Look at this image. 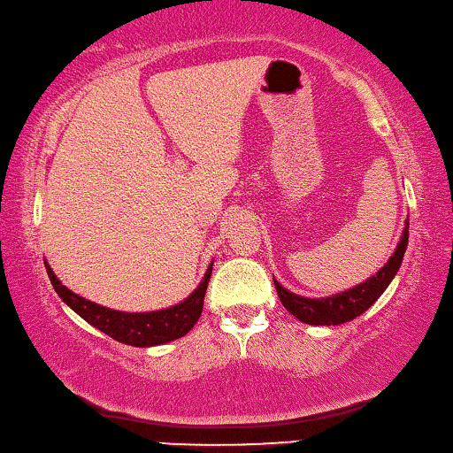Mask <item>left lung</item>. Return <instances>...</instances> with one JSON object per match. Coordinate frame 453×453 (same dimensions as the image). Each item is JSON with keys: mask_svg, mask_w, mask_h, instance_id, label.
<instances>
[{"mask_svg": "<svg viewBox=\"0 0 453 453\" xmlns=\"http://www.w3.org/2000/svg\"><path fill=\"white\" fill-rule=\"evenodd\" d=\"M407 238H409V227L405 226L403 235H401V242L395 254L389 257L381 270L377 272L375 276H371L367 282L355 286L342 294H336V296L330 298H304L296 296V294L288 292L282 288L276 280V292L280 303L288 312H292L298 320L306 322V325H342V322H349L357 319L358 314H363L367 308L372 306V303L381 296L387 286L391 284V280L397 274L401 260H403L405 248H407Z\"/></svg>", "mask_w": 453, "mask_h": 453, "instance_id": "8db88e82", "label": "left lung"}]
</instances>
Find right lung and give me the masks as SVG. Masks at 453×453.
<instances>
[{"mask_svg":"<svg viewBox=\"0 0 453 453\" xmlns=\"http://www.w3.org/2000/svg\"><path fill=\"white\" fill-rule=\"evenodd\" d=\"M46 272L56 294H58L72 311L81 314L86 322H90L92 326L103 330V333L109 334L111 339L131 344V347H153V344H163V342L181 339V336L188 334L193 328V325H196L197 319L201 317V311H203V298H205L207 284H210L211 265L207 268L205 276L201 280V284L197 286L196 292H193L188 300H183L181 304L171 306L167 311L139 312V314L111 311V308L90 303V300L70 292L66 286L56 278V274L48 264H46Z\"/></svg>","mask_w":453,"mask_h":453,"instance_id":"obj_1","label":"right lung"}]
</instances>
